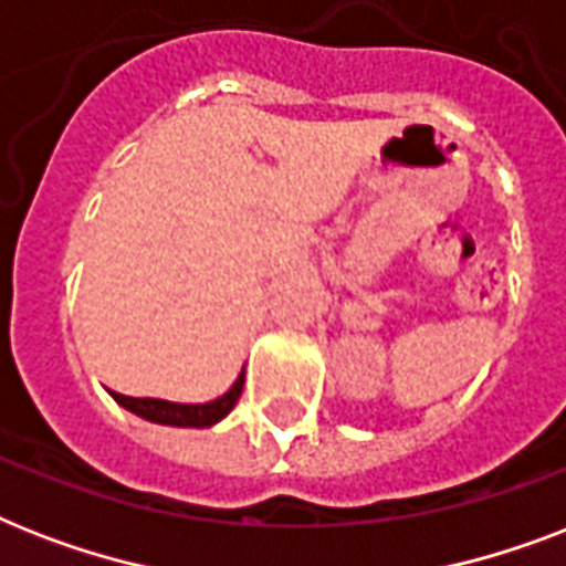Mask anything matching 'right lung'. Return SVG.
<instances>
[{
	"mask_svg": "<svg viewBox=\"0 0 566 566\" xmlns=\"http://www.w3.org/2000/svg\"><path fill=\"white\" fill-rule=\"evenodd\" d=\"M243 378H247V367L238 373V378L231 381V387L217 399L208 402H170V399H153V396H126L117 390H108L114 396V402L123 405L126 411L137 413L149 422L158 426H179V429H208L213 422H220L226 413L238 405L240 390H243Z\"/></svg>",
	"mask_w": 566,
	"mask_h": 566,
	"instance_id": "add662e5",
	"label": "right lung"
}]
</instances>
